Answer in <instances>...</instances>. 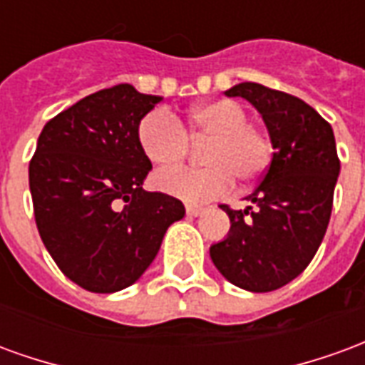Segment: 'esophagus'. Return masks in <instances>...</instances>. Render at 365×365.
I'll return each mask as SVG.
<instances>
[{
	"mask_svg": "<svg viewBox=\"0 0 365 365\" xmlns=\"http://www.w3.org/2000/svg\"><path fill=\"white\" fill-rule=\"evenodd\" d=\"M185 211H187V215H190V217H199V215L203 213L205 209H203V207H197V205H187V209H185Z\"/></svg>",
	"mask_w": 365,
	"mask_h": 365,
	"instance_id": "obj_1",
	"label": "esophagus"
}]
</instances>
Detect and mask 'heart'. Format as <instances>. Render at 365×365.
<instances>
[{"label": "heart", "instance_id": "b5f03b06", "mask_svg": "<svg viewBox=\"0 0 365 365\" xmlns=\"http://www.w3.org/2000/svg\"><path fill=\"white\" fill-rule=\"evenodd\" d=\"M248 123L250 117L240 103L211 99L193 105L183 125L162 109L146 113L136 127V140L150 162L174 164L190 148L187 135L209 138L201 154L205 168H166L154 175L160 191L185 203H203L229 193L232 180L250 185L268 170L272 143Z\"/></svg>", "mask_w": 365, "mask_h": 365}]
</instances>
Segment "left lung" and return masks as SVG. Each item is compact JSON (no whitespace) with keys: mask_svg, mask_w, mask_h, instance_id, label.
<instances>
[{"mask_svg":"<svg viewBox=\"0 0 365 365\" xmlns=\"http://www.w3.org/2000/svg\"><path fill=\"white\" fill-rule=\"evenodd\" d=\"M262 115L274 156L254 207L222 205L230 230L209 248L215 268L240 289L266 293L295 279L319 250L340 174L334 133L311 105L283 91L242 82L225 91Z\"/></svg>","mask_w":365,"mask_h":365,"instance_id":"8db88e82","label":"left lung"}]
</instances>
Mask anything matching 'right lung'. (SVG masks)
Instances as JSON below:
<instances>
[{
	"label": "right lung",
	"instance_id": "right-lung-1",
	"mask_svg": "<svg viewBox=\"0 0 365 365\" xmlns=\"http://www.w3.org/2000/svg\"><path fill=\"white\" fill-rule=\"evenodd\" d=\"M160 101L119 83L58 113L38 136L29 164L36 229L83 289L115 293L140 279L185 215L180 199L143 190L152 164L136 127Z\"/></svg>",
	"mask_w": 365,
	"mask_h": 365
}]
</instances>
